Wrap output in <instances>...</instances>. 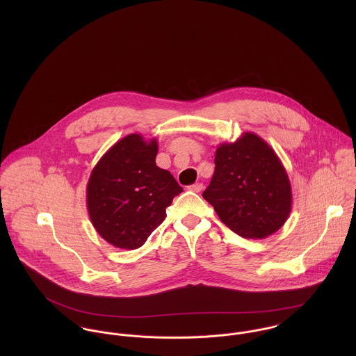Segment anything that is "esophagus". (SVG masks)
I'll list each match as a JSON object with an SVG mask.
<instances>
[{"label":"esophagus","instance_id":"obj_1","mask_svg":"<svg viewBox=\"0 0 356 356\" xmlns=\"http://www.w3.org/2000/svg\"><path fill=\"white\" fill-rule=\"evenodd\" d=\"M188 189L192 191V192H195V193H199V192H202V189H203V184H200V182L193 184V185H191Z\"/></svg>","mask_w":356,"mask_h":356}]
</instances>
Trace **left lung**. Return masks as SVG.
<instances>
[{
  "label": "left lung",
  "mask_w": 356,
  "mask_h": 356,
  "mask_svg": "<svg viewBox=\"0 0 356 356\" xmlns=\"http://www.w3.org/2000/svg\"><path fill=\"white\" fill-rule=\"evenodd\" d=\"M203 197L219 219L244 238H266L292 211V188L284 164L257 134L245 131L215 152V172Z\"/></svg>",
  "instance_id": "obj_1"
}]
</instances>
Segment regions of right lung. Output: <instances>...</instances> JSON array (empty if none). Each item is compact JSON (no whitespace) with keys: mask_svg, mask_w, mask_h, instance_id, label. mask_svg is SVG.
I'll use <instances>...</instances> for the list:
<instances>
[{"mask_svg":"<svg viewBox=\"0 0 356 356\" xmlns=\"http://www.w3.org/2000/svg\"><path fill=\"white\" fill-rule=\"evenodd\" d=\"M157 140L129 134L97 161L86 186L90 220L102 238L120 250H137L164 220L165 208L182 192L170 171L156 165Z\"/></svg>","mask_w":356,"mask_h":356,"instance_id":"right-lung-1","label":"right lung"}]
</instances>
